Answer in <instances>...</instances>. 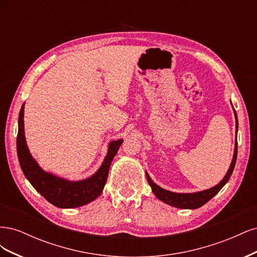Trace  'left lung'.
<instances>
[{
    "instance_id": "1",
    "label": "left lung",
    "mask_w": 257,
    "mask_h": 257,
    "mask_svg": "<svg viewBox=\"0 0 257 257\" xmlns=\"http://www.w3.org/2000/svg\"><path fill=\"white\" fill-rule=\"evenodd\" d=\"M235 111V110H234ZM235 116H236V145H235V152H234V158H232L231 164L229 166L228 172L223 178V180L213 188L206 190V191H201L197 193H192V194H180V193H174V192H169L164 189L160 188L159 185L155 184L151 178L149 177L146 173L147 176V180L149 182L152 192L155 194L159 199H161L164 203L174 206L176 208H181V209H196L199 208L211 199L214 195H216L217 193L220 192V190L223 188V186L227 183L229 180V178L232 174V170L235 168L236 165V160H237V151H238V143H237V130H238V119H237V113L235 111Z\"/></svg>"
}]
</instances>
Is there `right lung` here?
<instances>
[{
  "label": "right lung",
  "mask_w": 257,
  "mask_h": 257,
  "mask_svg": "<svg viewBox=\"0 0 257 257\" xmlns=\"http://www.w3.org/2000/svg\"><path fill=\"white\" fill-rule=\"evenodd\" d=\"M23 111H25V104L22 105L19 112L17 153L22 172L33 188L42 194V196L50 204L59 208L80 207L97 198L104 189L110 164L123 143V139L110 143L104 163L96 174L82 181H67L44 172L31 157L25 138Z\"/></svg>",
  "instance_id": "right-lung-1"
}]
</instances>
